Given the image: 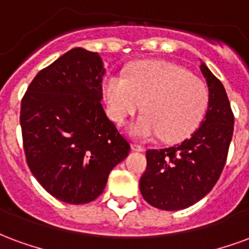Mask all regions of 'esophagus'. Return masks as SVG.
Here are the masks:
<instances>
[{"label": "esophagus", "mask_w": 249, "mask_h": 249, "mask_svg": "<svg viewBox=\"0 0 249 249\" xmlns=\"http://www.w3.org/2000/svg\"><path fill=\"white\" fill-rule=\"evenodd\" d=\"M130 148H132L133 151H137V152H144V151H145V149H144V146L139 145V144H135V142H132V144H130Z\"/></svg>", "instance_id": "34e87169"}]
</instances>
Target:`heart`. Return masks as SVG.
<instances>
[{
  "label": "heart",
  "mask_w": 249,
  "mask_h": 249,
  "mask_svg": "<svg viewBox=\"0 0 249 249\" xmlns=\"http://www.w3.org/2000/svg\"><path fill=\"white\" fill-rule=\"evenodd\" d=\"M104 96L110 119L123 125L141 109L144 114L130 125L139 139L160 136L165 142L184 140L197 128L208 107V90L198 77L167 61L141 62L128 77L112 74Z\"/></svg>",
  "instance_id": "obj_1"
}]
</instances>
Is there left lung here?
I'll use <instances>...</instances> for the list:
<instances>
[{
  "label": "left lung",
  "instance_id": "1",
  "mask_svg": "<svg viewBox=\"0 0 249 249\" xmlns=\"http://www.w3.org/2000/svg\"><path fill=\"white\" fill-rule=\"evenodd\" d=\"M208 109L189 139L175 146L146 151L140 191L146 203L164 211L188 208L211 192L227 161L233 135V112L219 78L204 62Z\"/></svg>",
  "mask_w": 249,
  "mask_h": 249
}]
</instances>
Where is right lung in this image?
<instances>
[{"label":"right lung","mask_w":249,"mask_h":249,"mask_svg":"<svg viewBox=\"0 0 249 249\" xmlns=\"http://www.w3.org/2000/svg\"><path fill=\"white\" fill-rule=\"evenodd\" d=\"M103 61L74 48L44 68L21 101L28 167L46 192L64 203H90L130 145L101 105Z\"/></svg>","instance_id":"1"}]
</instances>
